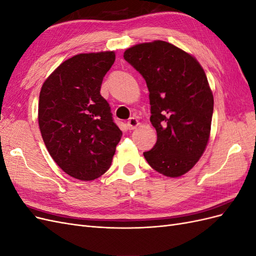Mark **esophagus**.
Returning a JSON list of instances; mask_svg holds the SVG:
<instances>
[{
    "mask_svg": "<svg viewBox=\"0 0 256 256\" xmlns=\"http://www.w3.org/2000/svg\"><path fill=\"white\" fill-rule=\"evenodd\" d=\"M138 125H140V122H138V120L134 118H130L129 120L127 122V128L129 130H134V129H136L138 127Z\"/></svg>",
    "mask_w": 256,
    "mask_h": 256,
    "instance_id": "esophagus-1",
    "label": "esophagus"
}]
</instances>
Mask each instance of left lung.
I'll return each mask as SVG.
<instances>
[{
	"label": "left lung",
	"mask_w": 256,
	"mask_h": 256,
	"mask_svg": "<svg viewBox=\"0 0 256 256\" xmlns=\"http://www.w3.org/2000/svg\"><path fill=\"white\" fill-rule=\"evenodd\" d=\"M124 58L144 78L157 142L143 152L148 164L168 177L191 170L209 138L214 96L198 62L166 42L134 46Z\"/></svg>",
	"instance_id": "left-lung-1"
}]
</instances>
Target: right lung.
I'll use <instances>...</instances> for the list:
<instances>
[{"mask_svg":"<svg viewBox=\"0 0 256 256\" xmlns=\"http://www.w3.org/2000/svg\"><path fill=\"white\" fill-rule=\"evenodd\" d=\"M113 51L82 53L68 58L44 81L38 124L46 147L65 173L92 180L111 166L122 131L100 95Z\"/></svg>","mask_w":256,"mask_h":256,"instance_id":"add662e5","label":"right lung"}]
</instances>
